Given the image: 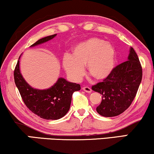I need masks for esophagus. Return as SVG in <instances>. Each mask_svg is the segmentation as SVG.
<instances>
[{"mask_svg":"<svg viewBox=\"0 0 154 154\" xmlns=\"http://www.w3.org/2000/svg\"><path fill=\"white\" fill-rule=\"evenodd\" d=\"M84 91L88 92V93H90V92H92V89L90 88V87H88V86H85V87H83V88H82Z\"/></svg>","mask_w":154,"mask_h":154,"instance_id":"esophagus-1","label":"esophagus"}]
</instances>
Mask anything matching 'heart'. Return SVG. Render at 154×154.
I'll return each instance as SVG.
<instances>
[{
  "mask_svg": "<svg viewBox=\"0 0 154 154\" xmlns=\"http://www.w3.org/2000/svg\"><path fill=\"white\" fill-rule=\"evenodd\" d=\"M114 48L100 38H91L75 46L73 56L63 57V66L68 75L79 81L84 75V66L88 74L97 80H104L110 75L115 65Z\"/></svg>",
  "mask_w": 154,
  "mask_h": 154,
  "instance_id": "1",
  "label": "heart"
}]
</instances>
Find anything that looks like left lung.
I'll list each match as a JSON object with an SVG mask.
<instances>
[{
    "label": "left lung",
    "instance_id": "obj_1",
    "mask_svg": "<svg viewBox=\"0 0 154 154\" xmlns=\"http://www.w3.org/2000/svg\"><path fill=\"white\" fill-rule=\"evenodd\" d=\"M142 79V68L137 54L131 48L128 60L114 67L102 82L92 86L102 94L96 110L104 117L116 116L124 112L135 97Z\"/></svg>",
    "mask_w": 154,
    "mask_h": 154
}]
</instances>
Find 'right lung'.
Returning <instances> with one entry per match:
<instances>
[{
  "label": "right lung",
  "mask_w": 154,
  "mask_h": 154,
  "mask_svg": "<svg viewBox=\"0 0 154 154\" xmlns=\"http://www.w3.org/2000/svg\"><path fill=\"white\" fill-rule=\"evenodd\" d=\"M56 35L43 38L31 45V47L50 41ZM14 79L27 108L33 113L46 120H57L64 116L70 109L73 93L81 90L79 84L68 82L62 78L59 79L57 83L49 89H34L23 79L20 73L19 60L14 71Z\"/></svg>",
  "instance_id": "1"
}]
</instances>
